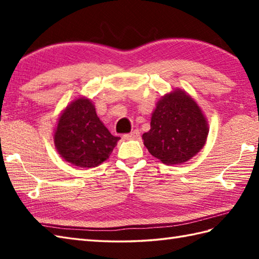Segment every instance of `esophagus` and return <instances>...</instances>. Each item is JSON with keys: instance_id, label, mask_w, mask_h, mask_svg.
Here are the masks:
<instances>
[{"instance_id": "1", "label": "esophagus", "mask_w": 259, "mask_h": 259, "mask_svg": "<svg viewBox=\"0 0 259 259\" xmlns=\"http://www.w3.org/2000/svg\"><path fill=\"white\" fill-rule=\"evenodd\" d=\"M139 136H140L139 131H138V130H134L133 133H130V134H124V135H123V139H125V140L136 139V138H138Z\"/></svg>"}]
</instances>
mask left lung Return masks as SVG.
Listing matches in <instances>:
<instances>
[{
    "mask_svg": "<svg viewBox=\"0 0 259 259\" xmlns=\"http://www.w3.org/2000/svg\"><path fill=\"white\" fill-rule=\"evenodd\" d=\"M150 125L142 135L144 144L153 157L166 164L188 161L202 149L208 135L200 108L180 90L158 102Z\"/></svg>",
    "mask_w": 259,
    "mask_h": 259,
    "instance_id": "1",
    "label": "left lung"
}]
</instances>
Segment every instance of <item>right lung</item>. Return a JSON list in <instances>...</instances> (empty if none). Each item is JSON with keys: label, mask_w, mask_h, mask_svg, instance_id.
Here are the masks:
<instances>
[{"label": "right lung", "mask_w": 259, "mask_h": 259, "mask_svg": "<svg viewBox=\"0 0 259 259\" xmlns=\"http://www.w3.org/2000/svg\"><path fill=\"white\" fill-rule=\"evenodd\" d=\"M119 139L98 118L92 102L83 98L64 110L54 134L61 157L80 168L97 167L107 160Z\"/></svg>", "instance_id": "1"}]
</instances>
